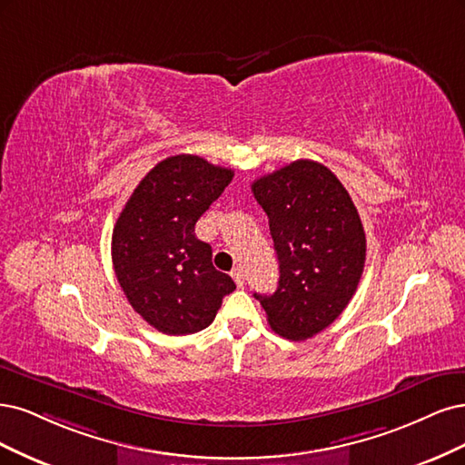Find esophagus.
Returning a JSON list of instances; mask_svg holds the SVG:
<instances>
[{
  "label": "esophagus",
  "mask_w": 465,
  "mask_h": 465,
  "mask_svg": "<svg viewBox=\"0 0 465 465\" xmlns=\"http://www.w3.org/2000/svg\"><path fill=\"white\" fill-rule=\"evenodd\" d=\"M232 278H233V282L237 283V288H243V283H245V276H243V271L242 268H233L232 271Z\"/></svg>",
  "instance_id": "obj_1"
}]
</instances>
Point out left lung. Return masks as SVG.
<instances>
[{"label":"left lung","instance_id":"8db88e82","mask_svg":"<svg viewBox=\"0 0 465 465\" xmlns=\"http://www.w3.org/2000/svg\"><path fill=\"white\" fill-rule=\"evenodd\" d=\"M251 191L268 216L280 262L278 290L254 297L276 334L312 338L340 317L361 280V218L340 179L312 160L262 175Z\"/></svg>","mask_w":465,"mask_h":465}]
</instances>
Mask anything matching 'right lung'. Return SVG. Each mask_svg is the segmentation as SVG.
I'll return each instance as SVG.
<instances>
[{"label": "right lung", "mask_w": 465, "mask_h": 465, "mask_svg": "<svg viewBox=\"0 0 465 465\" xmlns=\"http://www.w3.org/2000/svg\"><path fill=\"white\" fill-rule=\"evenodd\" d=\"M233 170L201 156L162 160L133 191L112 233L119 286L141 317L168 336L203 331L233 280L216 271L194 223L232 182Z\"/></svg>", "instance_id": "1"}]
</instances>
